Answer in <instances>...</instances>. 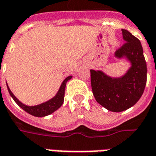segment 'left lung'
<instances>
[{"instance_id": "left-lung-1", "label": "left lung", "mask_w": 156, "mask_h": 156, "mask_svg": "<svg viewBox=\"0 0 156 156\" xmlns=\"http://www.w3.org/2000/svg\"><path fill=\"white\" fill-rule=\"evenodd\" d=\"M124 44L115 57L126 58L131 67L120 78H112L100 70L91 69V85L96 101L114 112L126 110L142 96L147 78V67L140 41L126 30H122Z\"/></svg>"}]
</instances>
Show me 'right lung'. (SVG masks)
Returning <instances> with one entry per match:
<instances>
[{"instance_id":"right-lung-1","label":"right lung","mask_w":156,"mask_h":156,"mask_svg":"<svg viewBox=\"0 0 156 156\" xmlns=\"http://www.w3.org/2000/svg\"><path fill=\"white\" fill-rule=\"evenodd\" d=\"M72 78V76H69L67 77L63 82L61 84L59 89L58 91L57 94L51 98L49 101L43 102L41 104L36 105V106H26V105L23 104L21 101H20L18 99L15 97L13 93H11V91L8 87L7 83V89L8 92L10 93V95L11 96V98L14 99V101L16 102L19 107L22 108L23 110L25 111L26 112H28L29 114H30L32 116H38V117H42V116H48L53 113L54 112L58 110L59 107L63 105V100H64V93H65V87H66L67 82L70 80Z\"/></svg>"}]
</instances>
